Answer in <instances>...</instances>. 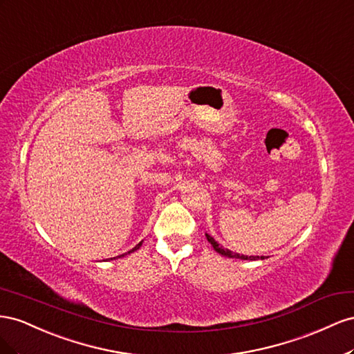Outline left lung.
Segmentation results:
<instances>
[{
  "label": "left lung",
  "instance_id": "left-lung-1",
  "mask_svg": "<svg viewBox=\"0 0 354 354\" xmlns=\"http://www.w3.org/2000/svg\"><path fill=\"white\" fill-rule=\"evenodd\" d=\"M206 239H207L209 243L214 246V249L218 252L219 255H224V257H228V258H237V259H250V261L259 259V257H249L248 258V255H240V254H236V252H231L228 249H224L222 246H219L218 241H215V239L212 237V236H209L207 233H206ZM261 259H264V257H261Z\"/></svg>",
  "mask_w": 354,
  "mask_h": 354
}]
</instances>
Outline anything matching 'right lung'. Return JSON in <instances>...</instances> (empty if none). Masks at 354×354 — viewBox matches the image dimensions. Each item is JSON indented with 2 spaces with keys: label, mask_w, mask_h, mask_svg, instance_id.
I'll return each instance as SVG.
<instances>
[{
  "label": "right lung",
  "mask_w": 354,
  "mask_h": 354,
  "mask_svg": "<svg viewBox=\"0 0 354 354\" xmlns=\"http://www.w3.org/2000/svg\"><path fill=\"white\" fill-rule=\"evenodd\" d=\"M144 241V240H142ZM142 241H139V243L133 248V249H130L129 252H126V254H123V255H120V257H124V255H127V254H132V252H135V250H138L140 246H142ZM120 257H117V258H120ZM111 259H113V258H111Z\"/></svg>",
  "instance_id": "1"
}]
</instances>
